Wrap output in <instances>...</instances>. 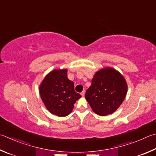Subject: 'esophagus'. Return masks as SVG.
Instances as JSON below:
<instances>
[{"label": "esophagus", "mask_w": 156, "mask_h": 156, "mask_svg": "<svg viewBox=\"0 0 156 156\" xmlns=\"http://www.w3.org/2000/svg\"><path fill=\"white\" fill-rule=\"evenodd\" d=\"M84 94H85V90H83V91L81 92V95L84 96Z\"/></svg>", "instance_id": "1"}]
</instances>
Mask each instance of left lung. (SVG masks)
<instances>
[{"mask_svg": "<svg viewBox=\"0 0 156 156\" xmlns=\"http://www.w3.org/2000/svg\"><path fill=\"white\" fill-rule=\"evenodd\" d=\"M125 79L112 68L96 72L85 98L93 112L100 116L112 114L124 100L127 93Z\"/></svg>", "mask_w": 156, "mask_h": 156, "instance_id": "left-lung-1", "label": "left lung"}]
</instances>
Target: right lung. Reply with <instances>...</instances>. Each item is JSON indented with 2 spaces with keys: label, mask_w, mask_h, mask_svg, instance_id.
Here are the masks:
<instances>
[{
  "label": "right lung",
  "mask_w": 156,
  "mask_h": 156,
  "mask_svg": "<svg viewBox=\"0 0 156 156\" xmlns=\"http://www.w3.org/2000/svg\"><path fill=\"white\" fill-rule=\"evenodd\" d=\"M67 69L53 70L39 87L41 100L53 115L66 117L72 111L73 104L81 95L76 93L72 81L67 78Z\"/></svg>",
  "instance_id": "obj_1"
}]
</instances>
